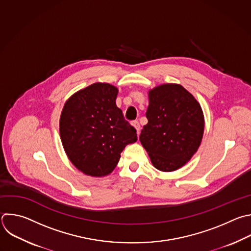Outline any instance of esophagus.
I'll use <instances>...</instances> for the list:
<instances>
[{"label": "esophagus", "mask_w": 251, "mask_h": 251, "mask_svg": "<svg viewBox=\"0 0 251 251\" xmlns=\"http://www.w3.org/2000/svg\"><path fill=\"white\" fill-rule=\"evenodd\" d=\"M132 126L136 129V131H137V134L139 135L140 134V130H141V126H140V124H139V122L138 121H133L132 123Z\"/></svg>", "instance_id": "esophagus-1"}]
</instances>
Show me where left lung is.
Returning a JSON list of instances; mask_svg holds the SVG:
<instances>
[{
  "label": "left lung",
  "mask_w": 251,
  "mask_h": 251,
  "mask_svg": "<svg viewBox=\"0 0 251 251\" xmlns=\"http://www.w3.org/2000/svg\"><path fill=\"white\" fill-rule=\"evenodd\" d=\"M148 96V124L139 140L156 170L175 172L200 147L205 127L203 110L178 83H162L150 90Z\"/></svg>",
  "instance_id": "left-lung-1"
}]
</instances>
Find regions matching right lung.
Instances as JSON below:
<instances>
[{
  "mask_svg": "<svg viewBox=\"0 0 251 251\" xmlns=\"http://www.w3.org/2000/svg\"><path fill=\"white\" fill-rule=\"evenodd\" d=\"M118 89L95 82L71 96L60 116L65 152L75 168L90 176L110 175L124 148L137 141L136 129L116 106Z\"/></svg>",
  "mask_w": 251,
  "mask_h": 251,
  "instance_id": "add662e5",
  "label": "right lung"
}]
</instances>
